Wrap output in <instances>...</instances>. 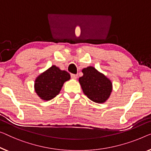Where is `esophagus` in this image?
Instances as JSON below:
<instances>
[{"instance_id":"esophagus-1","label":"esophagus","mask_w":151,"mask_h":151,"mask_svg":"<svg viewBox=\"0 0 151 151\" xmlns=\"http://www.w3.org/2000/svg\"><path fill=\"white\" fill-rule=\"evenodd\" d=\"M71 78H73V79H76V78H77V75H75V74H71Z\"/></svg>"}]
</instances>
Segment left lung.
I'll list each match as a JSON object with an SVG mask.
<instances>
[{
    "instance_id": "1",
    "label": "left lung",
    "mask_w": 151,
    "mask_h": 151,
    "mask_svg": "<svg viewBox=\"0 0 151 151\" xmlns=\"http://www.w3.org/2000/svg\"><path fill=\"white\" fill-rule=\"evenodd\" d=\"M82 73L83 76L79 78L78 81L83 93L93 102H104L112 91L111 81L92 66L83 68Z\"/></svg>"
}]
</instances>
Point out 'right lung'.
Listing matches in <instances>:
<instances>
[{
	"mask_svg": "<svg viewBox=\"0 0 151 151\" xmlns=\"http://www.w3.org/2000/svg\"><path fill=\"white\" fill-rule=\"evenodd\" d=\"M70 78L68 72L52 66L36 78L35 89L43 100H50L58 95L64 82Z\"/></svg>",
	"mask_w": 151,
	"mask_h": 151,
	"instance_id": "1",
	"label": "right lung"
}]
</instances>
